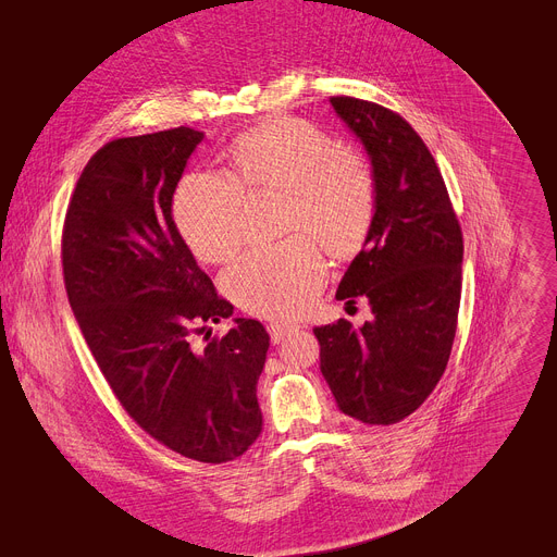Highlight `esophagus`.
I'll return each mask as SVG.
<instances>
[{"mask_svg": "<svg viewBox=\"0 0 557 557\" xmlns=\"http://www.w3.org/2000/svg\"><path fill=\"white\" fill-rule=\"evenodd\" d=\"M294 330H296L294 325H284V323H271V325H269V334H271V341H273V343L284 341Z\"/></svg>", "mask_w": 557, "mask_h": 557, "instance_id": "1", "label": "esophagus"}]
</instances>
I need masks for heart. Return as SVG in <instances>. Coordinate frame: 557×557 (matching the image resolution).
<instances>
[{
  "mask_svg": "<svg viewBox=\"0 0 557 557\" xmlns=\"http://www.w3.org/2000/svg\"><path fill=\"white\" fill-rule=\"evenodd\" d=\"M230 160L232 175L200 171L181 183L175 225L200 261L221 263L244 242V191H282V230L294 234L246 252L223 273L221 286L252 315L296 318L325 282V257L314 243L336 259L361 250L374 216L372 171L330 133L294 116L239 137Z\"/></svg>",
  "mask_w": 557,
  "mask_h": 557,
  "instance_id": "b5f03b06",
  "label": "heart"
}]
</instances>
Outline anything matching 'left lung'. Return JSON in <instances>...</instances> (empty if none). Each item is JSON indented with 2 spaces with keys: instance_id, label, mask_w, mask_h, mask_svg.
Segmentation results:
<instances>
[{
  "instance_id": "1",
  "label": "left lung",
  "mask_w": 557,
  "mask_h": 557,
  "mask_svg": "<svg viewBox=\"0 0 557 557\" xmlns=\"http://www.w3.org/2000/svg\"><path fill=\"white\" fill-rule=\"evenodd\" d=\"M374 178V216L336 298L363 296L372 320L315 327L320 372L341 411L395 424L431 395L447 368L460 305L462 234L445 181L422 137L384 106L332 97Z\"/></svg>"
}]
</instances>
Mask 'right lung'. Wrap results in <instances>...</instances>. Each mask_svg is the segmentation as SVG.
Masks as SVG:
<instances>
[{"label": "right lung", "instance_id": "obj_1", "mask_svg": "<svg viewBox=\"0 0 557 557\" xmlns=\"http://www.w3.org/2000/svg\"><path fill=\"white\" fill-rule=\"evenodd\" d=\"M202 137L181 126L99 149L67 208L63 273L85 343L126 413L173 451L227 462L261 433L257 382L271 336L259 320L234 318L200 352L189 345L198 325L234 311L171 214Z\"/></svg>", "mask_w": 557, "mask_h": 557}]
</instances>
